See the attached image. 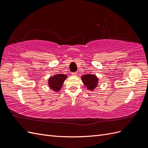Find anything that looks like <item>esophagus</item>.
<instances>
[{
    "label": "esophagus",
    "instance_id": "1",
    "mask_svg": "<svg viewBox=\"0 0 148 148\" xmlns=\"http://www.w3.org/2000/svg\"><path fill=\"white\" fill-rule=\"evenodd\" d=\"M77 75H78L77 72H74V73H71V75L73 76V77H76V76H77Z\"/></svg>",
    "mask_w": 148,
    "mask_h": 148
}]
</instances>
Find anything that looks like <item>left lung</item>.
Returning a JSON list of instances; mask_svg holds the SVG:
<instances>
[{
  "mask_svg": "<svg viewBox=\"0 0 148 148\" xmlns=\"http://www.w3.org/2000/svg\"><path fill=\"white\" fill-rule=\"evenodd\" d=\"M82 82L89 91L95 90L98 85L99 79L97 76L92 74H86L83 75L81 78Z\"/></svg>",
  "mask_w": 148,
  "mask_h": 148,
  "instance_id": "obj_1",
  "label": "left lung"
}]
</instances>
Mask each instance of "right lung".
Here are the masks:
<instances>
[{
  "mask_svg": "<svg viewBox=\"0 0 148 148\" xmlns=\"http://www.w3.org/2000/svg\"><path fill=\"white\" fill-rule=\"evenodd\" d=\"M67 75L65 74H56L48 78V86L54 92H59L62 88Z\"/></svg>",
  "mask_w": 148,
  "mask_h": 148,
  "instance_id": "1",
  "label": "right lung"
}]
</instances>
